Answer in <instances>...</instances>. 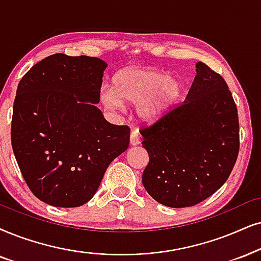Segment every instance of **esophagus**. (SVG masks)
<instances>
[{
  "mask_svg": "<svg viewBox=\"0 0 261 261\" xmlns=\"http://www.w3.org/2000/svg\"><path fill=\"white\" fill-rule=\"evenodd\" d=\"M140 141H141L140 134H138L137 131H133V133H131V136H130L131 146H137V144H140Z\"/></svg>",
  "mask_w": 261,
  "mask_h": 261,
  "instance_id": "obj_1",
  "label": "esophagus"
}]
</instances>
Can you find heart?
<instances>
[{"label":"heart","instance_id":"b5f03b06","mask_svg":"<svg viewBox=\"0 0 261 261\" xmlns=\"http://www.w3.org/2000/svg\"><path fill=\"white\" fill-rule=\"evenodd\" d=\"M182 81L151 67H126L114 75L112 88L101 90V101L110 111H121L124 103H136V114L153 121L170 110L182 92Z\"/></svg>","mask_w":261,"mask_h":261}]
</instances>
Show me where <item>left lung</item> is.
Returning a JSON list of instances; mask_svg holds the SVG:
<instances>
[{
  "instance_id": "obj_1",
  "label": "left lung",
  "mask_w": 261,
  "mask_h": 261,
  "mask_svg": "<svg viewBox=\"0 0 261 261\" xmlns=\"http://www.w3.org/2000/svg\"><path fill=\"white\" fill-rule=\"evenodd\" d=\"M140 133L149 155L143 187L173 208L194 206L216 193L239 154L235 101L222 75L201 61L183 103Z\"/></svg>"
}]
</instances>
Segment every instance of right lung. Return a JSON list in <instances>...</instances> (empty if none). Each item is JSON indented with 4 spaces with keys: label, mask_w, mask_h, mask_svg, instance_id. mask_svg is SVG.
<instances>
[{
    "label": "right lung",
    "mask_w": 261,
    "mask_h": 261,
    "mask_svg": "<svg viewBox=\"0 0 261 261\" xmlns=\"http://www.w3.org/2000/svg\"><path fill=\"white\" fill-rule=\"evenodd\" d=\"M107 64L54 54L19 82L12 147L34 195L55 207H79L95 195L107 167L127 149L130 128L96 107Z\"/></svg>",
    "instance_id": "obj_1"
}]
</instances>
